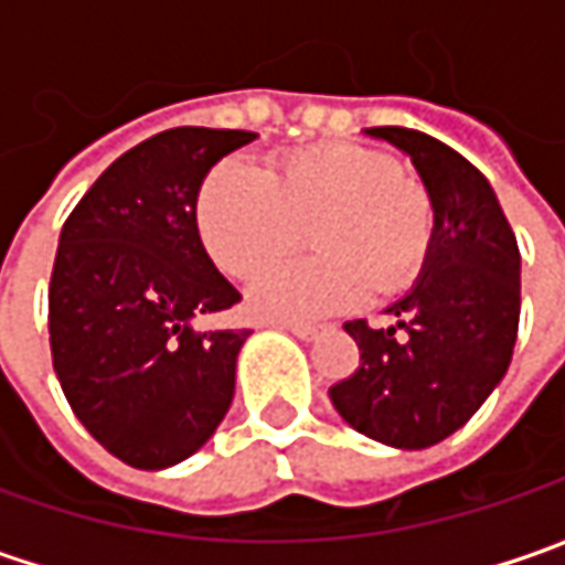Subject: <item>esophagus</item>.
Listing matches in <instances>:
<instances>
[{"instance_id":"esophagus-1","label":"esophagus","mask_w":565,"mask_h":565,"mask_svg":"<svg viewBox=\"0 0 565 565\" xmlns=\"http://www.w3.org/2000/svg\"><path fill=\"white\" fill-rule=\"evenodd\" d=\"M279 327H282V330H289L292 337L305 339V342L320 337V327H311V323H279Z\"/></svg>"}]
</instances>
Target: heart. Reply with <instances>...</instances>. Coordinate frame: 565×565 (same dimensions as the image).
Returning <instances> with one entry per match:
<instances>
[{
	"label": "heart",
	"mask_w": 565,
	"mask_h": 565,
	"mask_svg": "<svg viewBox=\"0 0 565 565\" xmlns=\"http://www.w3.org/2000/svg\"><path fill=\"white\" fill-rule=\"evenodd\" d=\"M198 226L213 260L254 276L308 232L317 257L260 273L250 311L267 320H311L359 305L364 292L396 295L434 248V201L386 153L359 143H315L286 153L270 175L220 163L198 198Z\"/></svg>",
	"instance_id": "1"
}]
</instances>
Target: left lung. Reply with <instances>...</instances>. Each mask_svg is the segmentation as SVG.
<instances>
[{
  "instance_id": "1",
  "label": "left lung",
  "mask_w": 565,
  "mask_h": 565,
  "mask_svg": "<svg viewBox=\"0 0 565 565\" xmlns=\"http://www.w3.org/2000/svg\"><path fill=\"white\" fill-rule=\"evenodd\" d=\"M418 169L434 201V248L412 292L386 308L393 327L349 320L361 361L330 386L359 434L427 449L456 434L503 380L519 333V245L490 182L444 141L399 125L364 128Z\"/></svg>"
}]
</instances>
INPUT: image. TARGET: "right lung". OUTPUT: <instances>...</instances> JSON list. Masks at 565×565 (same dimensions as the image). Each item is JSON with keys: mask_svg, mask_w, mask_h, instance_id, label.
<instances>
[{"mask_svg": "<svg viewBox=\"0 0 565 565\" xmlns=\"http://www.w3.org/2000/svg\"><path fill=\"white\" fill-rule=\"evenodd\" d=\"M257 138L169 128L109 166L65 220L50 279L62 393L103 449L157 471L194 456L226 418L250 330H198L242 295L198 232V191Z\"/></svg>", "mask_w": 565, "mask_h": 565, "instance_id": "right-lung-1", "label": "right lung"}]
</instances>
